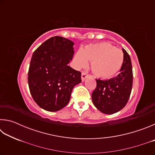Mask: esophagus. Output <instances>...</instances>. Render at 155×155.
<instances>
[{"instance_id":"esophagus-1","label":"esophagus","mask_w":155,"mask_h":155,"mask_svg":"<svg viewBox=\"0 0 155 155\" xmlns=\"http://www.w3.org/2000/svg\"><path fill=\"white\" fill-rule=\"evenodd\" d=\"M89 76L90 75H89L87 72H82V73H81V80H82V81H84L89 77Z\"/></svg>"}]
</instances>
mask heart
I'll return each instance as SVG.
<instances>
[{
	"mask_svg": "<svg viewBox=\"0 0 155 155\" xmlns=\"http://www.w3.org/2000/svg\"><path fill=\"white\" fill-rule=\"evenodd\" d=\"M124 53L109 43L103 42L86 46L75 54L74 61L78 68L85 67L91 61L94 74L102 78H109L120 71L124 63Z\"/></svg>",
	"mask_w": 155,
	"mask_h": 155,
	"instance_id": "heart-1",
	"label": "heart"
}]
</instances>
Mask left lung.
Instances as JSON below:
<instances>
[{"instance_id":"1","label":"left lung","mask_w":155,"mask_h":155,"mask_svg":"<svg viewBox=\"0 0 155 155\" xmlns=\"http://www.w3.org/2000/svg\"><path fill=\"white\" fill-rule=\"evenodd\" d=\"M124 52V63L120 73L109 80L96 79V87L91 94L92 101L100 111L113 114L120 111L127 104L132 90L133 70L129 54Z\"/></svg>"}]
</instances>
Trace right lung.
Returning a JSON list of instances; mask_svg holds the SVG:
<instances>
[{
	"instance_id": "1",
	"label": "right lung",
	"mask_w": 155,
	"mask_h": 155,
	"mask_svg": "<svg viewBox=\"0 0 155 155\" xmlns=\"http://www.w3.org/2000/svg\"><path fill=\"white\" fill-rule=\"evenodd\" d=\"M71 40L54 36L44 41L31 57L28 87L41 108L57 111L69 103L73 87L81 82V72L68 65L74 51Z\"/></svg>"
}]
</instances>
